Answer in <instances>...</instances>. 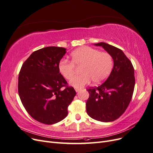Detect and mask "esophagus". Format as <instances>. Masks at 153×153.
<instances>
[{"label":"esophagus","instance_id":"esophagus-1","mask_svg":"<svg viewBox=\"0 0 153 153\" xmlns=\"http://www.w3.org/2000/svg\"><path fill=\"white\" fill-rule=\"evenodd\" d=\"M75 91H76V92H78V91H80L79 88H75Z\"/></svg>","mask_w":153,"mask_h":153}]
</instances>
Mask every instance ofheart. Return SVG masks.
I'll return each mask as SVG.
<instances>
[{
  "label": "heart",
  "instance_id": "heart-1",
  "mask_svg": "<svg viewBox=\"0 0 153 153\" xmlns=\"http://www.w3.org/2000/svg\"><path fill=\"white\" fill-rule=\"evenodd\" d=\"M71 62L62 60L58 69L60 73L69 80L75 73V67H80V75L74 76L70 84L75 87H82L92 80L94 84L103 82L108 76L113 68L112 55L106 52L89 47H82L71 53Z\"/></svg>",
  "mask_w": 153,
  "mask_h": 153
}]
</instances>
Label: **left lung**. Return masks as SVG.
Here are the masks:
<instances>
[{
    "label": "left lung",
    "instance_id": "1",
    "mask_svg": "<svg viewBox=\"0 0 153 153\" xmlns=\"http://www.w3.org/2000/svg\"><path fill=\"white\" fill-rule=\"evenodd\" d=\"M95 45L112 55L114 68L102 84L87 89L89 97L86 111L91 118L108 123L121 117L130 103L135 84L134 68L121 49L102 42Z\"/></svg>",
    "mask_w": 153,
    "mask_h": 153
}]
</instances>
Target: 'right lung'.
I'll list each match as a JSON object with an SVG mask.
<instances>
[{"instance_id":"1","label":"right lung","mask_w":153,"mask_h":153,"mask_svg":"<svg viewBox=\"0 0 153 153\" xmlns=\"http://www.w3.org/2000/svg\"><path fill=\"white\" fill-rule=\"evenodd\" d=\"M66 48L48 47L36 50L22 64L18 91L26 111L36 121L53 124L68 115L76 91L59 73Z\"/></svg>"}]
</instances>
